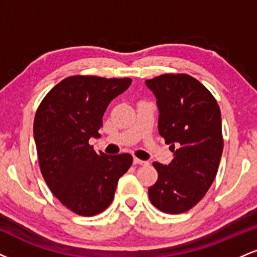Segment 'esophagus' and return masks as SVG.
<instances>
[{
  "mask_svg": "<svg viewBox=\"0 0 257 257\" xmlns=\"http://www.w3.org/2000/svg\"><path fill=\"white\" fill-rule=\"evenodd\" d=\"M134 164H138V166H147V164H149V162L143 161V159H139V158L135 157L134 158Z\"/></svg>",
  "mask_w": 257,
  "mask_h": 257,
  "instance_id": "obj_1",
  "label": "esophagus"
}]
</instances>
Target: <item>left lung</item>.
Here are the masks:
<instances>
[{"instance_id":"8db88e82","label":"left lung","mask_w":257,"mask_h":257,"mask_svg":"<svg viewBox=\"0 0 257 257\" xmlns=\"http://www.w3.org/2000/svg\"><path fill=\"white\" fill-rule=\"evenodd\" d=\"M157 98L158 132L170 145L169 166L155 162L158 173L149 188L150 200L163 213L192 209L213 184L223 150L219 104L213 94L186 73H164L147 79Z\"/></svg>"}]
</instances>
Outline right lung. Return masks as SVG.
<instances>
[{"label":"right lung","instance_id":"right-lung-1","mask_svg":"<svg viewBox=\"0 0 257 257\" xmlns=\"http://www.w3.org/2000/svg\"><path fill=\"white\" fill-rule=\"evenodd\" d=\"M131 78L76 75L53 87L38 106L34 138L42 176L61 204L81 216L108 208L117 182L133 164L129 153L108 156L89 145L102 116Z\"/></svg>","mask_w":257,"mask_h":257}]
</instances>
